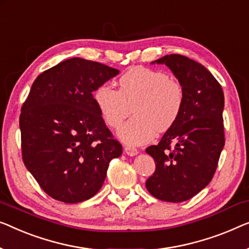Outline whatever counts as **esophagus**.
Masks as SVG:
<instances>
[{
  "instance_id": "esophagus-1",
  "label": "esophagus",
  "mask_w": 249,
  "mask_h": 249,
  "mask_svg": "<svg viewBox=\"0 0 249 249\" xmlns=\"http://www.w3.org/2000/svg\"><path fill=\"white\" fill-rule=\"evenodd\" d=\"M124 153L128 155V156H136L138 154V150H137L135 147L131 146H125L124 147Z\"/></svg>"
}]
</instances>
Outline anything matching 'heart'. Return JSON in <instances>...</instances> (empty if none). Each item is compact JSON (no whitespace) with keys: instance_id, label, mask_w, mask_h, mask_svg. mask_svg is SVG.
I'll use <instances>...</instances> for the list:
<instances>
[{"instance_id":"b5f03b06","label":"heart","mask_w":249,"mask_h":249,"mask_svg":"<svg viewBox=\"0 0 249 249\" xmlns=\"http://www.w3.org/2000/svg\"><path fill=\"white\" fill-rule=\"evenodd\" d=\"M93 99L103 120L113 129L120 127L132 107L135 117L118 136L129 145H143L156 131H166L178 121L184 104V89L164 71L136 67L119 78V89L102 84Z\"/></svg>"}]
</instances>
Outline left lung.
Masks as SVG:
<instances>
[{"mask_svg":"<svg viewBox=\"0 0 249 249\" xmlns=\"http://www.w3.org/2000/svg\"><path fill=\"white\" fill-rule=\"evenodd\" d=\"M151 64H164L172 71L184 89V104L158 145L146 149L156 164L146 187L161 201L183 202L203 190L217 169L225 146V96L213 75L189 57L172 53Z\"/></svg>","mask_w":249,"mask_h":249,"instance_id":"1","label":"left lung"}]
</instances>
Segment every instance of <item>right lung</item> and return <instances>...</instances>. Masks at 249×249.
Wrapping results in <instances>:
<instances>
[{"label": "right lung", "instance_id": "add662e5", "mask_svg": "<svg viewBox=\"0 0 249 249\" xmlns=\"http://www.w3.org/2000/svg\"><path fill=\"white\" fill-rule=\"evenodd\" d=\"M119 71L78 57L36 78L20 114L22 160L53 199L78 203L103 185L122 146L107 128L92 93Z\"/></svg>", "mask_w": 249, "mask_h": 249}]
</instances>
